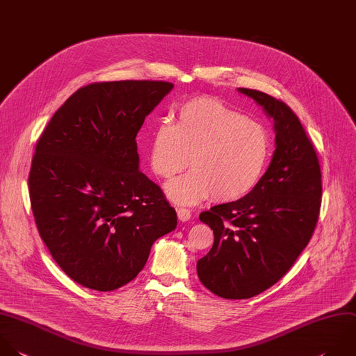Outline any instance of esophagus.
<instances>
[{
	"label": "esophagus",
	"instance_id": "esophagus-1",
	"mask_svg": "<svg viewBox=\"0 0 356 356\" xmlns=\"http://www.w3.org/2000/svg\"><path fill=\"white\" fill-rule=\"evenodd\" d=\"M177 214H178V220L179 221H189L191 220V217H192V214H191V211L188 210V209H179L178 211H177Z\"/></svg>",
	"mask_w": 356,
	"mask_h": 356
}]
</instances>
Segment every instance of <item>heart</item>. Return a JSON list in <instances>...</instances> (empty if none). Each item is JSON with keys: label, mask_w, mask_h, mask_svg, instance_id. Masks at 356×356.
Listing matches in <instances>:
<instances>
[{"label": "heart", "mask_w": 356, "mask_h": 356, "mask_svg": "<svg viewBox=\"0 0 356 356\" xmlns=\"http://www.w3.org/2000/svg\"><path fill=\"white\" fill-rule=\"evenodd\" d=\"M271 156L267 131L211 97L184 103L177 124L156 127L150 165L156 175L171 178L189 164L193 170L165 185L177 204L192 206L210 195L227 203L246 196L260 182Z\"/></svg>", "instance_id": "b5f03b06"}]
</instances>
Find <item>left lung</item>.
<instances>
[{"instance_id":"8db88e82","label":"left lung","mask_w":356,"mask_h":356,"mask_svg":"<svg viewBox=\"0 0 356 356\" xmlns=\"http://www.w3.org/2000/svg\"><path fill=\"white\" fill-rule=\"evenodd\" d=\"M238 92L273 118L275 150L252 192L199 216L214 243L197 260V275L225 299H248L274 285L310 241L321 204L318 159L295 113L263 92Z\"/></svg>"}]
</instances>
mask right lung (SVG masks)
Returning <instances> with one entry per match:
<instances>
[{"label": "right lung", "mask_w": 356, "mask_h": 356, "mask_svg": "<svg viewBox=\"0 0 356 356\" xmlns=\"http://www.w3.org/2000/svg\"><path fill=\"white\" fill-rule=\"evenodd\" d=\"M161 81L92 83L53 115L32 160L29 195L42 239L78 284L113 291L177 227L159 185L139 171L136 135L172 90Z\"/></svg>", "instance_id": "right-lung-1"}]
</instances>
